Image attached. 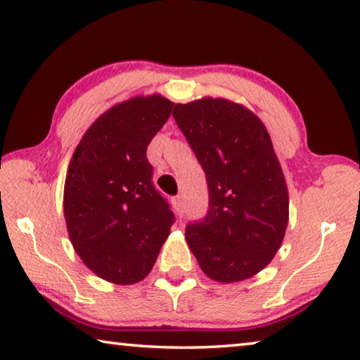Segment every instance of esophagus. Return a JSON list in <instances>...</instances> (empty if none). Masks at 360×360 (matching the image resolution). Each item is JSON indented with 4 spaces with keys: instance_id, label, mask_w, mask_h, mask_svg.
<instances>
[{
    "instance_id": "1",
    "label": "esophagus",
    "mask_w": 360,
    "mask_h": 360,
    "mask_svg": "<svg viewBox=\"0 0 360 360\" xmlns=\"http://www.w3.org/2000/svg\"><path fill=\"white\" fill-rule=\"evenodd\" d=\"M172 207L176 212V214H180L181 210H184V201H181L180 196H175L172 198Z\"/></svg>"
}]
</instances>
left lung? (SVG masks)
Listing matches in <instances>:
<instances>
[{"mask_svg":"<svg viewBox=\"0 0 360 360\" xmlns=\"http://www.w3.org/2000/svg\"><path fill=\"white\" fill-rule=\"evenodd\" d=\"M172 115L209 188L207 215L188 223L186 243L210 279H249L273 260L288 223L285 179L266 127L226 98L176 103Z\"/></svg>","mask_w":360,"mask_h":360,"instance_id":"left-lung-1","label":"left lung"}]
</instances>
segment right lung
Listing matches in <instances>:
<instances>
[{"instance_id":"1","label":"right lung","mask_w":360,"mask_h":360,"mask_svg":"<svg viewBox=\"0 0 360 360\" xmlns=\"http://www.w3.org/2000/svg\"><path fill=\"white\" fill-rule=\"evenodd\" d=\"M172 107L158 94L115 105L87 129L70 161L68 236L86 266L113 284H135L150 273L175 221L146 159Z\"/></svg>"}]
</instances>
